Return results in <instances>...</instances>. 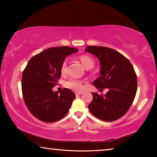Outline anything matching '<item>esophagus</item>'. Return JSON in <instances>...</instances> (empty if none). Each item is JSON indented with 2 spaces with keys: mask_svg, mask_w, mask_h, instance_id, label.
Returning a JSON list of instances; mask_svg holds the SVG:
<instances>
[{
  "mask_svg": "<svg viewBox=\"0 0 157 157\" xmlns=\"http://www.w3.org/2000/svg\"><path fill=\"white\" fill-rule=\"evenodd\" d=\"M82 94V92H76L75 93V95H80Z\"/></svg>",
  "mask_w": 157,
  "mask_h": 157,
  "instance_id": "obj_1",
  "label": "esophagus"
}]
</instances>
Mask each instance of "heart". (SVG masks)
I'll return each instance as SVG.
<instances>
[{
  "mask_svg": "<svg viewBox=\"0 0 157 157\" xmlns=\"http://www.w3.org/2000/svg\"><path fill=\"white\" fill-rule=\"evenodd\" d=\"M80 61L85 68L89 69L91 68L94 65V61L92 60L91 57L87 55H82L80 57ZM67 71V62L64 61L61 66V72L62 74H65ZM66 85L69 88L73 89L74 90H81L82 89V82L80 79H78L75 78H71L66 82Z\"/></svg>",
  "mask_w": 157,
  "mask_h": 157,
  "instance_id": "heart-1",
  "label": "heart"
}]
</instances>
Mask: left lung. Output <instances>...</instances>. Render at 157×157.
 Wrapping results in <instances>:
<instances>
[{
	"label": "left lung",
	"instance_id": "1",
	"mask_svg": "<svg viewBox=\"0 0 157 157\" xmlns=\"http://www.w3.org/2000/svg\"><path fill=\"white\" fill-rule=\"evenodd\" d=\"M100 63V77L93 82L98 89H108L105 95L92 93L89 109L104 121L118 120L131 107L137 90V77L132 63L116 50L103 46H87Z\"/></svg>",
	"mask_w": 157,
	"mask_h": 157
}]
</instances>
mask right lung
<instances>
[{"instance_id": "1", "label": "right lung", "mask_w": 157, "mask_h": 157, "mask_svg": "<svg viewBox=\"0 0 157 157\" xmlns=\"http://www.w3.org/2000/svg\"><path fill=\"white\" fill-rule=\"evenodd\" d=\"M68 46L50 48L31 58L22 75L23 100L29 111L41 121L52 123L68 112L74 93L63 89L59 94L52 91L61 76V66L66 57L78 52Z\"/></svg>"}]
</instances>
